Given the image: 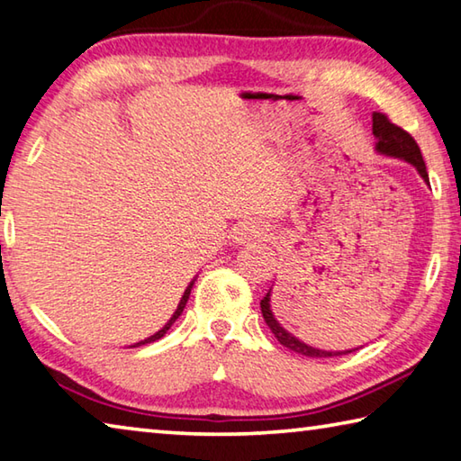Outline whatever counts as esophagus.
I'll return each instance as SVG.
<instances>
[{
	"label": "esophagus",
	"instance_id": "1",
	"mask_svg": "<svg viewBox=\"0 0 461 461\" xmlns=\"http://www.w3.org/2000/svg\"><path fill=\"white\" fill-rule=\"evenodd\" d=\"M265 237H267V230H265L261 224L247 222L239 226L232 239H235L237 245H251V243H257V240H263Z\"/></svg>",
	"mask_w": 461,
	"mask_h": 461
}]
</instances>
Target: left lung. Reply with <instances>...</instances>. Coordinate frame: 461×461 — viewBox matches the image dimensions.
<instances>
[{
  "label": "left lung",
  "mask_w": 461,
  "mask_h": 461,
  "mask_svg": "<svg viewBox=\"0 0 461 461\" xmlns=\"http://www.w3.org/2000/svg\"><path fill=\"white\" fill-rule=\"evenodd\" d=\"M373 133L376 137V151L378 153L407 161V164L413 166L419 172V176H421L423 180L429 184V176H427V167H425V161H423V156H421V149H419L417 141L405 131V129H401L394 123H391L389 117L383 115V113H373ZM261 313L265 318V324L271 328V332L276 334L279 344H284L285 348L294 350L297 354H303V357L328 358V357H340V354L352 352V350L328 352V350L313 348V346H308V344H303L302 340H297V338L294 334H289L287 330L276 320V316H273V312H271V289L267 292V295H265L261 300Z\"/></svg>",
  "instance_id": "1"
}]
</instances>
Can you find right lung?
<instances>
[{
  "label": "right lung",
  "instance_id": "right-lung-1",
  "mask_svg": "<svg viewBox=\"0 0 461 461\" xmlns=\"http://www.w3.org/2000/svg\"><path fill=\"white\" fill-rule=\"evenodd\" d=\"M192 285H194V281H190V285L185 287V292H184V295H182V300H180V303H177V308H176V312H174V316L167 320V324L159 330V332H156L153 336H149V338H145V340H141V342H137V344H133V348L135 346H141V344H149V342H156V340H159L161 336H164L169 328H172V324L174 321L180 318V313L184 312V308H185V302H188V297H190V292H192Z\"/></svg>",
  "mask_w": 461,
  "mask_h": 461
}]
</instances>
